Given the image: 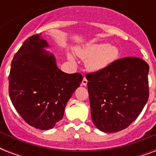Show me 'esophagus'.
Returning a JSON list of instances; mask_svg holds the SVG:
<instances>
[{
    "label": "esophagus",
    "instance_id": "1",
    "mask_svg": "<svg viewBox=\"0 0 156 156\" xmlns=\"http://www.w3.org/2000/svg\"><path fill=\"white\" fill-rule=\"evenodd\" d=\"M87 79L86 78V77H84L83 79V82H82V85L87 86Z\"/></svg>",
    "mask_w": 156,
    "mask_h": 156
}]
</instances>
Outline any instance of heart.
Wrapping results in <instances>:
<instances>
[{
  "label": "heart",
  "mask_w": 156,
  "mask_h": 156,
  "mask_svg": "<svg viewBox=\"0 0 156 156\" xmlns=\"http://www.w3.org/2000/svg\"><path fill=\"white\" fill-rule=\"evenodd\" d=\"M77 54L83 60H86V66L91 71H100L108 67L116 61L118 56V50L115 46L107 44H88L77 49ZM70 61L74 58L69 53Z\"/></svg>",
  "instance_id": "obj_1"
}]
</instances>
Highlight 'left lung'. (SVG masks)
<instances>
[{
  "instance_id": "8db88e82",
  "label": "left lung",
  "mask_w": 156,
  "mask_h": 156,
  "mask_svg": "<svg viewBox=\"0 0 156 156\" xmlns=\"http://www.w3.org/2000/svg\"><path fill=\"white\" fill-rule=\"evenodd\" d=\"M148 73L146 61L131 56L86 75L91 119L98 129L115 133L135 121L149 97Z\"/></svg>"
}]
</instances>
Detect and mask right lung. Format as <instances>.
<instances>
[{"label":"right lung","instance_id":"1","mask_svg":"<svg viewBox=\"0 0 156 156\" xmlns=\"http://www.w3.org/2000/svg\"><path fill=\"white\" fill-rule=\"evenodd\" d=\"M49 45L34 35L26 40L11 62L9 94L19 115L39 129L53 128L63 118L66 104L80 86L83 75L57 67Z\"/></svg>","mask_w":156,"mask_h":156}]
</instances>
